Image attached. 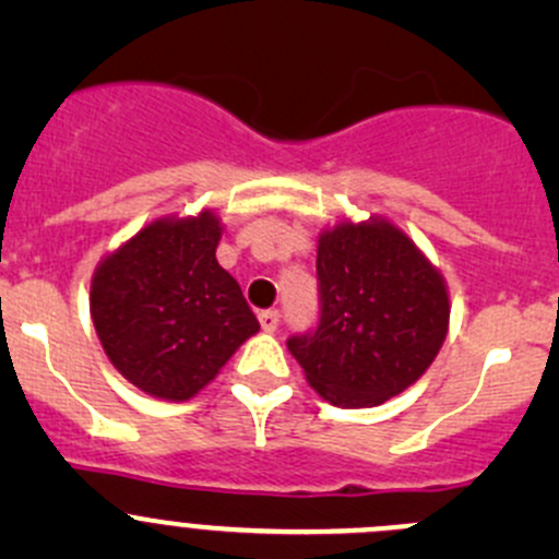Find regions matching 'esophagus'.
<instances>
[{
	"instance_id": "esophagus-1",
	"label": "esophagus",
	"mask_w": 559,
	"mask_h": 559,
	"mask_svg": "<svg viewBox=\"0 0 559 559\" xmlns=\"http://www.w3.org/2000/svg\"><path fill=\"white\" fill-rule=\"evenodd\" d=\"M259 324H262L264 332H275L281 324V313L278 311H262L259 313Z\"/></svg>"
}]
</instances>
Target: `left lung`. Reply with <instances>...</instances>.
<instances>
[{
	"instance_id": "1",
	"label": "left lung",
	"mask_w": 559,
	"mask_h": 559,
	"mask_svg": "<svg viewBox=\"0 0 559 559\" xmlns=\"http://www.w3.org/2000/svg\"><path fill=\"white\" fill-rule=\"evenodd\" d=\"M321 319L286 341L326 403L370 408L425 376L449 332L441 270L384 216L337 222L316 246Z\"/></svg>"
}]
</instances>
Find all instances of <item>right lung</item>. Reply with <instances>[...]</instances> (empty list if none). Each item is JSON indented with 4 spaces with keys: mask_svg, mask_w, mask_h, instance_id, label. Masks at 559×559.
<instances>
[{
    "mask_svg": "<svg viewBox=\"0 0 559 559\" xmlns=\"http://www.w3.org/2000/svg\"><path fill=\"white\" fill-rule=\"evenodd\" d=\"M222 218L162 216L110 251L92 275V321L112 368L159 400L194 397L259 321L218 264Z\"/></svg>",
    "mask_w": 559,
    "mask_h": 559,
    "instance_id": "right-lung-1",
    "label": "right lung"
}]
</instances>
